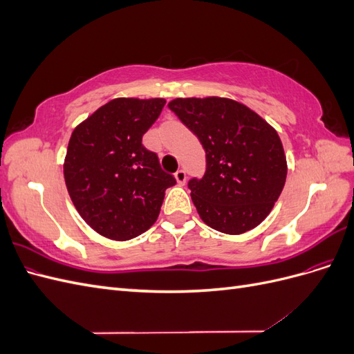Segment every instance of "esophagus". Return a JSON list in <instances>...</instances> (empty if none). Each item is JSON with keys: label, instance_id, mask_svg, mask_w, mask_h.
Returning a JSON list of instances; mask_svg holds the SVG:
<instances>
[{"label": "esophagus", "instance_id": "esophagus-1", "mask_svg": "<svg viewBox=\"0 0 354 354\" xmlns=\"http://www.w3.org/2000/svg\"><path fill=\"white\" fill-rule=\"evenodd\" d=\"M174 177H176L178 185H185L186 183V171L185 169H178L177 173L174 174Z\"/></svg>", "mask_w": 354, "mask_h": 354}]
</instances>
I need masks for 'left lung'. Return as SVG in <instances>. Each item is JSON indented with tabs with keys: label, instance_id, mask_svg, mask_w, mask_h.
<instances>
[{
	"label": "left lung",
	"instance_id": "left-lung-1",
	"mask_svg": "<svg viewBox=\"0 0 354 354\" xmlns=\"http://www.w3.org/2000/svg\"><path fill=\"white\" fill-rule=\"evenodd\" d=\"M168 108L205 149V174L187 183L203 223L227 234L259 226L286 180V158L277 133L230 99H176Z\"/></svg>",
	"mask_w": 354,
	"mask_h": 354
}]
</instances>
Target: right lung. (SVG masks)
I'll return each instance as SVG.
<instances>
[{"mask_svg":"<svg viewBox=\"0 0 354 354\" xmlns=\"http://www.w3.org/2000/svg\"><path fill=\"white\" fill-rule=\"evenodd\" d=\"M164 99H115L75 128L65 159L66 187L84 221L102 236L128 241L156 221L176 178L142 145Z\"/></svg>","mask_w":354,"mask_h":354,"instance_id":"1","label":"right lung"}]
</instances>
